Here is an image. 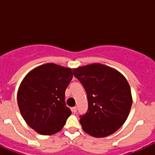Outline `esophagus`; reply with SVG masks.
Wrapping results in <instances>:
<instances>
[{
    "mask_svg": "<svg viewBox=\"0 0 155 155\" xmlns=\"http://www.w3.org/2000/svg\"><path fill=\"white\" fill-rule=\"evenodd\" d=\"M71 109H72V112H73V113H76V112H77V108L76 107H73Z\"/></svg>",
    "mask_w": 155,
    "mask_h": 155,
    "instance_id": "obj_1",
    "label": "esophagus"
}]
</instances>
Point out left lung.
I'll list each match as a JSON object with an SVG mask.
<instances>
[{
  "instance_id": "8db88e82",
  "label": "left lung",
  "mask_w": 155,
  "mask_h": 155,
  "mask_svg": "<svg viewBox=\"0 0 155 155\" xmlns=\"http://www.w3.org/2000/svg\"><path fill=\"white\" fill-rule=\"evenodd\" d=\"M73 71L87 97L88 109L79 116L83 130L94 137H107L118 130L125 122L132 106L130 87L125 77L101 64Z\"/></svg>"
}]
</instances>
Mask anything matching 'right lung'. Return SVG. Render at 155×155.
I'll use <instances>...</instances> for the list:
<instances>
[{
	"mask_svg": "<svg viewBox=\"0 0 155 155\" xmlns=\"http://www.w3.org/2000/svg\"><path fill=\"white\" fill-rule=\"evenodd\" d=\"M70 68L46 64L29 72L17 94L20 112L28 125L42 135L59 132L72 112L65 90L73 79Z\"/></svg>",
	"mask_w": 155,
	"mask_h": 155,
	"instance_id": "1",
	"label": "right lung"
}]
</instances>
